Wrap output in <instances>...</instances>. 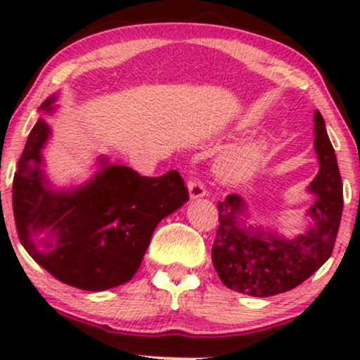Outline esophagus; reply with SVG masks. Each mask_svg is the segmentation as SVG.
I'll return each instance as SVG.
<instances>
[{
	"instance_id": "34e87169",
	"label": "esophagus",
	"mask_w": 360,
	"mask_h": 360,
	"mask_svg": "<svg viewBox=\"0 0 360 360\" xmlns=\"http://www.w3.org/2000/svg\"><path fill=\"white\" fill-rule=\"evenodd\" d=\"M188 189H189V198H191V200H198V198L206 196L205 183L200 179V177H189Z\"/></svg>"
}]
</instances>
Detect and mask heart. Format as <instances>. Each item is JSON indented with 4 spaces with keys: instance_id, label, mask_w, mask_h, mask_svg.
Instances as JSON below:
<instances>
[{
    "instance_id": "obj_1",
    "label": "heart",
    "mask_w": 360,
    "mask_h": 360,
    "mask_svg": "<svg viewBox=\"0 0 360 360\" xmlns=\"http://www.w3.org/2000/svg\"><path fill=\"white\" fill-rule=\"evenodd\" d=\"M262 157V147L259 142H247L237 146L218 160V172L225 179H243L255 171Z\"/></svg>"
}]
</instances>
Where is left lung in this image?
<instances>
[{
  "label": "left lung",
  "instance_id": "left-lung-1",
  "mask_svg": "<svg viewBox=\"0 0 360 360\" xmlns=\"http://www.w3.org/2000/svg\"><path fill=\"white\" fill-rule=\"evenodd\" d=\"M315 150L320 172L309 184L316 196L308 210L313 223L304 233L284 238L257 225L245 226V203L237 194L218 201V225L212 259L226 288L257 298L300 286L332 255L340 226L344 193L335 150L326 135L325 120L315 111Z\"/></svg>",
  "mask_w": 360,
  "mask_h": 360
}]
</instances>
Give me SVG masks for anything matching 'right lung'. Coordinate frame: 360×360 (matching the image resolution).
Segmentation results:
<instances>
[{
    "mask_svg": "<svg viewBox=\"0 0 360 360\" xmlns=\"http://www.w3.org/2000/svg\"><path fill=\"white\" fill-rule=\"evenodd\" d=\"M56 96L40 106L52 113ZM51 128L37 120L13 177V214L25 250L56 279L105 291L135 276L157 223L181 208L188 188L177 171L140 176L101 157V169L72 191L53 189L42 148ZM44 234V238L39 235Z\"/></svg>",
    "mask_w": 360,
    "mask_h": 360,
    "instance_id": "right-lung-1",
    "label": "right lung"
}]
</instances>
